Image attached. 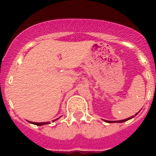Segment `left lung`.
Returning a JSON list of instances; mask_svg holds the SVG:
<instances>
[{
    "mask_svg": "<svg viewBox=\"0 0 156 156\" xmlns=\"http://www.w3.org/2000/svg\"><path fill=\"white\" fill-rule=\"evenodd\" d=\"M133 116H130L129 118H127V119H125V120H121V121H105L106 122H108V123H112V122H124V121H128V120H129V119L131 118H133Z\"/></svg>",
    "mask_w": 156,
    "mask_h": 156,
    "instance_id": "obj_1",
    "label": "left lung"
}]
</instances>
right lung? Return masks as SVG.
Wrapping results in <instances>:
<instances>
[{"label":"right lung","instance_id":"1","mask_svg":"<svg viewBox=\"0 0 156 156\" xmlns=\"http://www.w3.org/2000/svg\"><path fill=\"white\" fill-rule=\"evenodd\" d=\"M56 120H54V121H56ZM30 123L34 124V125H36V126H43V125H45V124H49V122H41V123H39V122H31V121H30Z\"/></svg>","mask_w":156,"mask_h":156}]
</instances>
